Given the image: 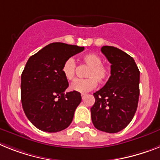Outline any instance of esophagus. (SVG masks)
<instances>
[{
	"mask_svg": "<svg viewBox=\"0 0 160 160\" xmlns=\"http://www.w3.org/2000/svg\"><path fill=\"white\" fill-rule=\"evenodd\" d=\"M85 97H86V94H85V93H82V94H81V98H82V99H84Z\"/></svg>",
	"mask_w": 160,
	"mask_h": 160,
	"instance_id": "esophagus-1",
	"label": "esophagus"
}]
</instances>
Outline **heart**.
<instances>
[{
    "instance_id": "1",
    "label": "heart",
    "mask_w": 160,
    "mask_h": 160,
    "mask_svg": "<svg viewBox=\"0 0 160 160\" xmlns=\"http://www.w3.org/2000/svg\"><path fill=\"white\" fill-rule=\"evenodd\" d=\"M82 61L88 66L85 79H78L75 80L71 86V89L75 92H87L97 86L98 82L103 84L107 80L109 70L102 64V60L98 55L95 53H86L82 57ZM76 63L72 58H69L63 62L62 72L66 80H73L76 76Z\"/></svg>"
}]
</instances>
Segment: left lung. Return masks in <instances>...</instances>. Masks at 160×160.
Masks as SVG:
<instances>
[{
	"label": "left lung",
	"mask_w": 160,
	"mask_h": 160,
	"mask_svg": "<svg viewBox=\"0 0 160 160\" xmlns=\"http://www.w3.org/2000/svg\"><path fill=\"white\" fill-rule=\"evenodd\" d=\"M101 51L111 62V76L93 93L95 103L91 117L97 129L115 133L125 128L133 118L139 99L140 72L131 56L113 46Z\"/></svg>",
	"instance_id": "1"
}]
</instances>
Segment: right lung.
<instances>
[{"instance_id": "add662e5", "label": "right lung", "mask_w": 160, "mask_h": 160, "mask_svg": "<svg viewBox=\"0 0 160 160\" xmlns=\"http://www.w3.org/2000/svg\"><path fill=\"white\" fill-rule=\"evenodd\" d=\"M84 47L51 43L29 58L21 76V101L24 113L38 129L59 132L71 124L80 92H68L62 72L66 60L82 52Z\"/></svg>"}]
</instances>
